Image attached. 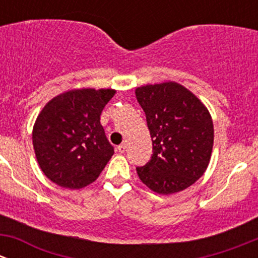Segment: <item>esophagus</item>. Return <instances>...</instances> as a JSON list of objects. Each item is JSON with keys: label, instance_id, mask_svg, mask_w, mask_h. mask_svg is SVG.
<instances>
[{"label": "esophagus", "instance_id": "esophagus-1", "mask_svg": "<svg viewBox=\"0 0 258 258\" xmlns=\"http://www.w3.org/2000/svg\"><path fill=\"white\" fill-rule=\"evenodd\" d=\"M126 148H127L126 142H123V144H121V145L118 146V147H117V150H118L119 153H124V151H126Z\"/></svg>", "mask_w": 258, "mask_h": 258}]
</instances>
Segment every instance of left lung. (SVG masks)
Segmentation results:
<instances>
[{
    "label": "left lung",
    "instance_id": "left-lung-1",
    "mask_svg": "<svg viewBox=\"0 0 258 258\" xmlns=\"http://www.w3.org/2000/svg\"><path fill=\"white\" fill-rule=\"evenodd\" d=\"M152 139V156L136 167L152 191L171 195L194 184L206 171L213 123L206 106L182 85L163 82L136 88Z\"/></svg>",
    "mask_w": 258,
    "mask_h": 258
}]
</instances>
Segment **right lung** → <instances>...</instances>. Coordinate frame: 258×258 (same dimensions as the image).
<instances>
[{"label": "right lung", "instance_id": "right-lung-1", "mask_svg": "<svg viewBox=\"0 0 258 258\" xmlns=\"http://www.w3.org/2000/svg\"><path fill=\"white\" fill-rule=\"evenodd\" d=\"M116 91L71 90L52 98L35 122L32 142L40 168L64 188L97 179L113 155L100 116Z\"/></svg>", "mask_w": 258, "mask_h": 258}]
</instances>
